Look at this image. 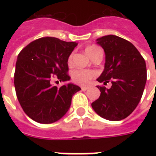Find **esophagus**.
Returning a JSON list of instances; mask_svg holds the SVG:
<instances>
[{"instance_id":"obj_1","label":"esophagus","mask_w":156,"mask_h":156,"mask_svg":"<svg viewBox=\"0 0 156 156\" xmlns=\"http://www.w3.org/2000/svg\"><path fill=\"white\" fill-rule=\"evenodd\" d=\"M88 88V87H87V86H83V87H81V89L83 90V91H86Z\"/></svg>"}]
</instances>
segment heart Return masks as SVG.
<instances>
[{"mask_svg": "<svg viewBox=\"0 0 156 156\" xmlns=\"http://www.w3.org/2000/svg\"><path fill=\"white\" fill-rule=\"evenodd\" d=\"M100 48L96 47V46H89L86 48V53L91 58L92 56L95 54L96 52L100 51ZM72 58L73 56H70L68 58V62L70 63L72 62ZM97 75V73L94 70H88V69H82V68H77L72 72V79L73 81L78 83L79 85L87 84L88 81L91 78H94Z\"/></svg>", "mask_w": 156, "mask_h": 156, "instance_id": "obj_1", "label": "heart"}]
</instances>
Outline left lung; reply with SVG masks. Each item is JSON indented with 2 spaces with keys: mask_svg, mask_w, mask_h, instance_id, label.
Listing matches in <instances>:
<instances>
[{
  "mask_svg": "<svg viewBox=\"0 0 156 156\" xmlns=\"http://www.w3.org/2000/svg\"><path fill=\"white\" fill-rule=\"evenodd\" d=\"M97 43L105 52V70L97 80L112 86H97L101 94L92 108L108 120H122L140 101L147 78L145 61L134 45L117 36L102 37Z\"/></svg>",
  "mask_w": 156,
  "mask_h": 156,
  "instance_id": "1",
  "label": "left lung"
}]
</instances>
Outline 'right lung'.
Wrapping results in <instances>:
<instances>
[{
    "label": "right lung",
    "mask_w": 156,
    "mask_h": 156,
    "mask_svg": "<svg viewBox=\"0 0 156 156\" xmlns=\"http://www.w3.org/2000/svg\"><path fill=\"white\" fill-rule=\"evenodd\" d=\"M78 45L56 37H41L20 51L16 63L14 85L26 115L37 123L51 124L60 119L70 108L72 97L81 88L68 83L60 88L51 84L70 79L68 60Z\"/></svg>",
    "instance_id": "add662e5"
}]
</instances>
